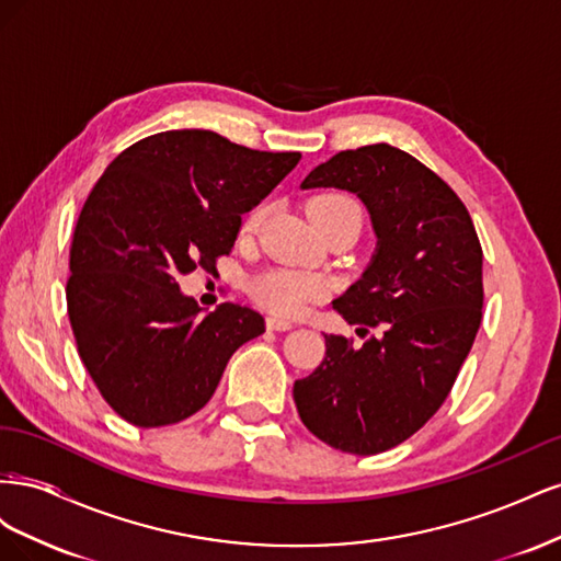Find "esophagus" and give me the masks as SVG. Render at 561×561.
I'll return each mask as SVG.
<instances>
[{
  "mask_svg": "<svg viewBox=\"0 0 561 561\" xmlns=\"http://www.w3.org/2000/svg\"><path fill=\"white\" fill-rule=\"evenodd\" d=\"M266 328L274 330V332H287L293 330V320H285V318H278V316H268L266 318Z\"/></svg>",
  "mask_w": 561,
  "mask_h": 561,
  "instance_id": "esophagus-1",
  "label": "esophagus"
}]
</instances>
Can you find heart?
I'll list each match as a JSON object with an SVG mask.
<instances>
[{"instance_id":"heart-1","label":"heart","mask_w":561,"mask_h":561,"mask_svg":"<svg viewBox=\"0 0 561 561\" xmlns=\"http://www.w3.org/2000/svg\"><path fill=\"white\" fill-rule=\"evenodd\" d=\"M309 215L313 219V225H320L336 215H355L363 219V208H360L358 198H353L342 192H332V194L316 196L309 203ZM262 217H264V208H254L245 217L243 231L250 233L257 229ZM250 293L271 313L299 316L301 311H307L309 304L328 297L330 283L322 276L304 274V271L271 268L250 283Z\"/></svg>"}]
</instances>
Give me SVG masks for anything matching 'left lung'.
Wrapping results in <instances>:
<instances>
[{
    "instance_id": "8db88e82",
    "label": "left lung",
    "mask_w": 561,
    "mask_h": 561,
    "mask_svg": "<svg viewBox=\"0 0 561 561\" xmlns=\"http://www.w3.org/2000/svg\"><path fill=\"white\" fill-rule=\"evenodd\" d=\"M358 196L377 250L332 301L367 342L325 334V360L295 381L297 412L322 443L369 456L404 443L443 402L482 322V245L463 201L386 142L339 151L301 182Z\"/></svg>"
}]
</instances>
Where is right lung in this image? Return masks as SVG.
<instances>
[{
  "instance_id": "right-lung-1",
  "label": "right lung",
  "mask_w": 561,
  "mask_h": 561,
  "mask_svg": "<svg viewBox=\"0 0 561 561\" xmlns=\"http://www.w3.org/2000/svg\"><path fill=\"white\" fill-rule=\"evenodd\" d=\"M299 159L184 128L130 145L95 182L70 248L67 313L100 396L133 426L196 414L233 351L264 332V318L239 304L203 313L178 278L213 271L241 217Z\"/></svg>"
}]
</instances>
